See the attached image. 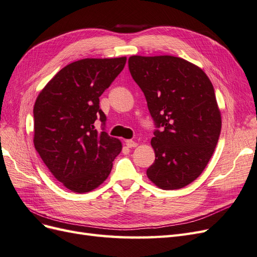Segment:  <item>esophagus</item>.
Masks as SVG:
<instances>
[{
  "mask_svg": "<svg viewBox=\"0 0 257 257\" xmlns=\"http://www.w3.org/2000/svg\"><path fill=\"white\" fill-rule=\"evenodd\" d=\"M125 145L127 148H134L137 146V143H135L134 141H132V139H127V141L125 142Z\"/></svg>",
  "mask_w": 257,
  "mask_h": 257,
  "instance_id": "34e87169",
  "label": "esophagus"
}]
</instances>
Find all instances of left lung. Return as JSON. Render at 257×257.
I'll return each mask as SVG.
<instances>
[{"label":"left lung","instance_id":"8db88e82","mask_svg":"<svg viewBox=\"0 0 257 257\" xmlns=\"http://www.w3.org/2000/svg\"><path fill=\"white\" fill-rule=\"evenodd\" d=\"M128 69L155 125V161L147 176L163 190L181 189L203 173L219 141L213 85L199 67L172 56H133Z\"/></svg>","mask_w":257,"mask_h":257}]
</instances>
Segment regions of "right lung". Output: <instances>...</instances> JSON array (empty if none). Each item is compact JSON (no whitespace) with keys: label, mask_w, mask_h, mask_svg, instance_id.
<instances>
[{"label":"right lung","mask_w":257,"mask_h":257,"mask_svg":"<svg viewBox=\"0 0 257 257\" xmlns=\"http://www.w3.org/2000/svg\"><path fill=\"white\" fill-rule=\"evenodd\" d=\"M126 58L83 59L53 77L34 105V146L57 180L68 190H94L109 176L121 152L119 139L105 132L99 96L125 65ZM96 119L102 132L94 127Z\"/></svg>","instance_id":"obj_1"}]
</instances>
